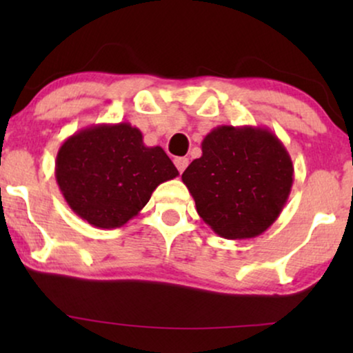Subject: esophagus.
Masks as SVG:
<instances>
[{
    "mask_svg": "<svg viewBox=\"0 0 353 353\" xmlns=\"http://www.w3.org/2000/svg\"><path fill=\"white\" fill-rule=\"evenodd\" d=\"M173 162H175L178 172L183 173V172H185V168L188 167V163H190V159H188V157H175V161H173Z\"/></svg>",
    "mask_w": 353,
    "mask_h": 353,
    "instance_id": "34e87169",
    "label": "esophagus"
}]
</instances>
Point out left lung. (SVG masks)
I'll return each mask as SVG.
<instances>
[{"label": "left lung", "instance_id": "8db88e82", "mask_svg": "<svg viewBox=\"0 0 353 353\" xmlns=\"http://www.w3.org/2000/svg\"><path fill=\"white\" fill-rule=\"evenodd\" d=\"M181 175L202 220L225 239H250L281 214L294 181L289 152L268 128L221 125Z\"/></svg>", "mask_w": 353, "mask_h": 353}]
</instances>
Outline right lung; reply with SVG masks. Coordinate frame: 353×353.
<instances>
[{"label":"right lung","instance_id":"add662e5","mask_svg":"<svg viewBox=\"0 0 353 353\" xmlns=\"http://www.w3.org/2000/svg\"><path fill=\"white\" fill-rule=\"evenodd\" d=\"M178 176L161 146L149 148L128 122L77 132L56 157V181L74 214L96 228H120L163 181Z\"/></svg>","mask_w":353,"mask_h":353}]
</instances>
